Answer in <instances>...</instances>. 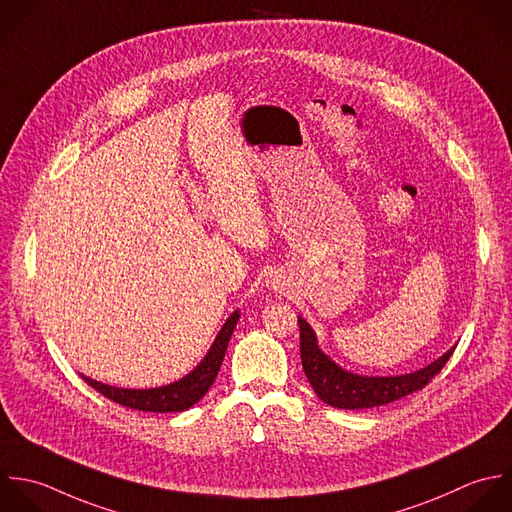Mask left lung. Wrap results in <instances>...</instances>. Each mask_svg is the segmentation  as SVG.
Returning a JSON list of instances; mask_svg holds the SVG:
<instances>
[{"label":"left lung","instance_id":"8db88e82","mask_svg":"<svg viewBox=\"0 0 512 512\" xmlns=\"http://www.w3.org/2000/svg\"><path fill=\"white\" fill-rule=\"evenodd\" d=\"M301 363L317 397L337 409H371L403 399L429 385L451 359L455 347L429 367L401 377H359L337 367L319 347L313 329L299 317Z\"/></svg>","mask_w":512,"mask_h":512}]
</instances>
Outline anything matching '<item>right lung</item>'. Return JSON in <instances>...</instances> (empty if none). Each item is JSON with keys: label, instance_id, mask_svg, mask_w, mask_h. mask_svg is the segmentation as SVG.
Here are the masks:
<instances>
[{"label": "right lung", "instance_id": "1", "mask_svg": "<svg viewBox=\"0 0 512 512\" xmlns=\"http://www.w3.org/2000/svg\"><path fill=\"white\" fill-rule=\"evenodd\" d=\"M237 321H239V311H235L227 319V323L223 325L221 333L217 335L213 347L209 349V353L201 361V365L193 373H189L185 379H181L177 383H171L167 387L135 391V389L109 387V385L97 383V381L87 379V377H83V381L89 387H93L97 393H101L103 397L111 399L113 403H119L123 407L135 409V411H149V413H179V411H185V409L193 407L199 399H203V395L213 385V381H215V377L221 369V363H223V357H225V351H227V345H229V339L233 335V329H235Z\"/></svg>", "mask_w": 512, "mask_h": 512}]
</instances>
